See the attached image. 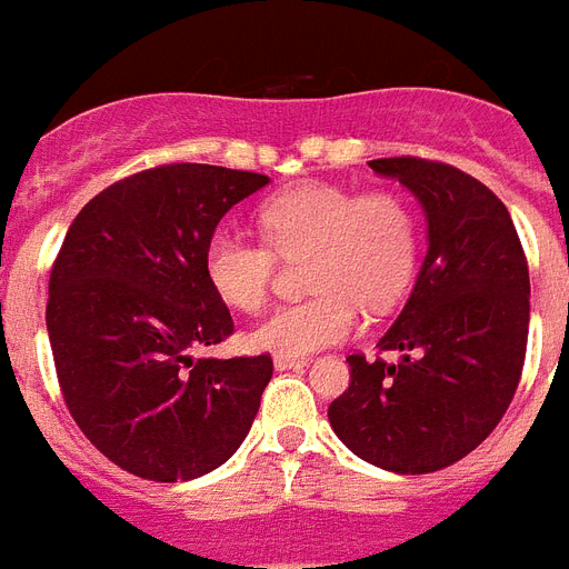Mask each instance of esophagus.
I'll return each mask as SVG.
<instances>
[{
	"mask_svg": "<svg viewBox=\"0 0 569 569\" xmlns=\"http://www.w3.org/2000/svg\"><path fill=\"white\" fill-rule=\"evenodd\" d=\"M308 358H293V356H276L272 358V367L276 370H299V367H306Z\"/></svg>",
	"mask_w": 569,
	"mask_h": 569,
	"instance_id": "obj_1",
	"label": "esophagus"
}]
</instances>
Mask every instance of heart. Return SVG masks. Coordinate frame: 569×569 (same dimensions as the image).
Here are the masks:
<instances>
[{"label": "heart", "instance_id": "obj_1", "mask_svg": "<svg viewBox=\"0 0 569 569\" xmlns=\"http://www.w3.org/2000/svg\"><path fill=\"white\" fill-rule=\"evenodd\" d=\"M267 243L220 226L202 249V272L222 306L258 311L270 293L276 256H308L302 284L311 297L272 311L249 343L272 356L306 358L356 335L361 306L379 313L408 290L420 256V222L393 190H358L308 181L276 193L258 211Z\"/></svg>", "mask_w": 569, "mask_h": 569}]
</instances>
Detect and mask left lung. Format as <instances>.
I'll list each match as a JSON object with an SVG mask.
<instances>
[{
    "label": "left lung",
    "mask_w": 569,
    "mask_h": 569,
    "mask_svg": "<svg viewBox=\"0 0 569 569\" xmlns=\"http://www.w3.org/2000/svg\"><path fill=\"white\" fill-rule=\"evenodd\" d=\"M370 167L417 197L429 249L379 340L399 361L349 356L352 381L329 422L367 465L417 476L461 461L511 406L529 340V263L511 213L479 179L408 156Z\"/></svg>",
    "instance_id": "8db88e82"
}]
</instances>
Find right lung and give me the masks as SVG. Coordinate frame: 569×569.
Wrapping results in <instances>:
<instances>
[{
  "label": "right lung",
  "mask_w": 569,
  "mask_h": 569,
  "mask_svg": "<svg viewBox=\"0 0 569 569\" xmlns=\"http://www.w3.org/2000/svg\"><path fill=\"white\" fill-rule=\"evenodd\" d=\"M267 181L211 163L134 172L81 208L54 258L47 329L63 402L140 479L206 476L252 429L272 358H197L234 331L202 249Z\"/></svg>",
  "instance_id": "obj_1"
}]
</instances>
